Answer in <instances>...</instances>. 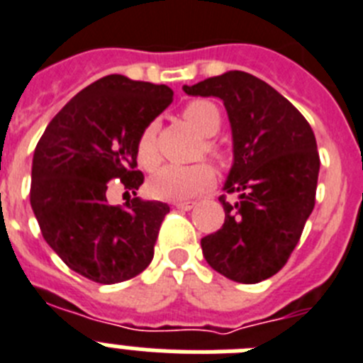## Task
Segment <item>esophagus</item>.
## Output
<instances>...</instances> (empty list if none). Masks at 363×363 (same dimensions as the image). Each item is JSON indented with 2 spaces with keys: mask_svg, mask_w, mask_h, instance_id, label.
I'll list each match as a JSON object with an SVG mask.
<instances>
[{
  "mask_svg": "<svg viewBox=\"0 0 363 363\" xmlns=\"http://www.w3.org/2000/svg\"><path fill=\"white\" fill-rule=\"evenodd\" d=\"M195 206H197V202H195V201L175 202V208H177V210H182V211H189V210H194Z\"/></svg>",
  "mask_w": 363,
  "mask_h": 363,
  "instance_id": "esophagus-1",
  "label": "esophagus"
}]
</instances>
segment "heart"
Here are the masks:
<instances>
[{
	"mask_svg": "<svg viewBox=\"0 0 363 363\" xmlns=\"http://www.w3.org/2000/svg\"><path fill=\"white\" fill-rule=\"evenodd\" d=\"M182 117L202 137L215 135L220 128V112L210 101H191L182 110ZM157 130V123H148L137 139V161L146 169H153L159 164ZM204 150L211 155H218L211 141H204ZM213 179V169L206 162L191 166L166 164L150 177L148 191L152 197L161 199V201H186L210 188Z\"/></svg>",
	"mask_w": 363,
	"mask_h": 363,
	"instance_id": "obj_1",
	"label": "heart"
}]
</instances>
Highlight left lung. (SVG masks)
Masks as SVG:
<instances>
[{
	"label": "left lung",
	"mask_w": 363,
	"mask_h": 363,
	"mask_svg": "<svg viewBox=\"0 0 363 363\" xmlns=\"http://www.w3.org/2000/svg\"><path fill=\"white\" fill-rule=\"evenodd\" d=\"M182 90L218 97L233 139L224 189L238 199H218L226 218L220 230L202 238V255L226 279L262 282L282 269L315 208V133L286 97L247 72L230 70Z\"/></svg>",
	"instance_id": "left-lung-1"
}]
</instances>
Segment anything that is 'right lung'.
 <instances>
[{"instance_id": "add662e5", "label": "right lung", "mask_w": 363, "mask_h": 363, "mask_svg": "<svg viewBox=\"0 0 363 363\" xmlns=\"http://www.w3.org/2000/svg\"><path fill=\"white\" fill-rule=\"evenodd\" d=\"M174 99L166 84L101 77L72 97L35 146L30 206L43 238L84 279L117 284L148 267L169 206L133 197L108 204L110 181L126 194L145 177L137 168V139Z\"/></svg>"}]
</instances>
